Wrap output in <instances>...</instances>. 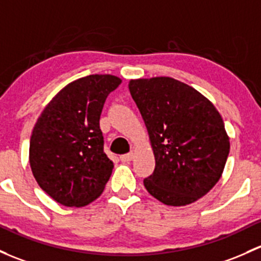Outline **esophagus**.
<instances>
[{
    "label": "esophagus",
    "instance_id": "obj_1",
    "mask_svg": "<svg viewBox=\"0 0 261 261\" xmlns=\"http://www.w3.org/2000/svg\"><path fill=\"white\" fill-rule=\"evenodd\" d=\"M134 159V153L130 152V153H125V155L120 156V160L122 161V163H130L131 160Z\"/></svg>",
    "mask_w": 261,
    "mask_h": 261
}]
</instances>
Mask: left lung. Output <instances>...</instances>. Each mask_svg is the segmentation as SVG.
Listing matches in <instances>:
<instances>
[{
  "label": "left lung",
  "instance_id": "left-lung-1",
  "mask_svg": "<svg viewBox=\"0 0 261 261\" xmlns=\"http://www.w3.org/2000/svg\"><path fill=\"white\" fill-rule=\"evenodd\" d=\"M128 90L140 110L155 156L144 180L150 195L184 206L206 195L223 175L230 141L209 98L172 77L136 79Z\"/></svg>",
  "mask_w": 261,
  "mask_h": 261
}]
</instances>
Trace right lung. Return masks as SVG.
Masks as SVG:
<instances>
[{"instance_id": "obj_1", "label": "right lung", "mask_w": 261, "mask_h": 261, "mask_svg": "<svg viewBox=\"0 0 261 261\" xmlns=\"http://www.w3.org/2000/svg\"><path fill=\"white\" fill-rule=\"evenodd\" d=\"M114 75H90L66 85L37 119L30 140V166L38 186L59 204L89 205L102 194L114 164L103 152L100 115Z\"/></svg>"}]
</instances>
